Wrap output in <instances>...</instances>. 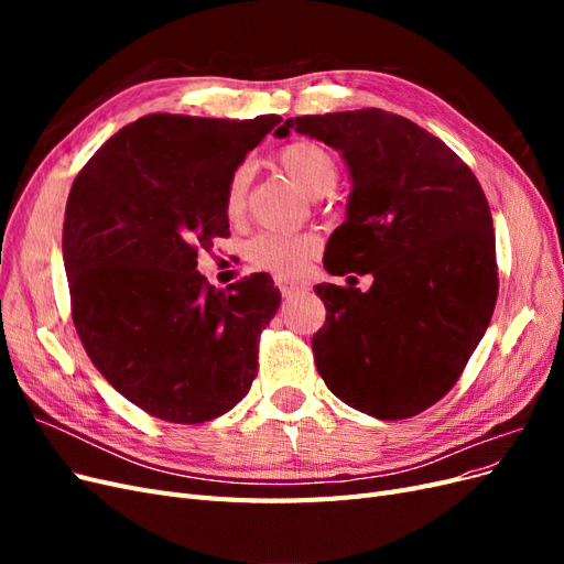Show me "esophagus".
Listing matches in <instances>:
<instances>
[{"label": "esophagus", "instance_id": "34e87169", "mask_svg": "<svg viewBox=\"0 0 564 564\" xmlns=\"http://www.w3.org/2000/svg\"><path fill=\"white\" fill-rule=\"evenodd\" d=\"M305 286L303 282H280V292H282V296L284 299H292V296H299L301 292H305Z\"/></svg>", "mask_w": 564, "mask_h": 564}]
</instances>
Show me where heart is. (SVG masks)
Here are the masks:
<instances>
[{"label": "heart", "mask_w": 564, "mask_h": 564, "mask_svg": "<svg viewBox=\"0 0 564 564\" xmlns=\"http://www.w3.org/2000/svg\"><path fill=\"white\" fill-rule=\"evenodd\" d=\"M284 172L292 176L301 191L311 197H322L334 191L338 181V166L327 148L313 141H296L280 150L278 155ZM249 187V166L240 164L232 169L226 183V214L240 216L245 209ZM317 242L311 235H289V232H263L256 237L249 247L251 261L275 272L280 278H294L305 270L315 256Z\"/></svg>", "instance_id": "1"}]
</instances>
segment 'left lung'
<instances>
[{
  "instance_id": "left-lung-1",
  "label": "left lung",
  "mask_w": 564,
  "mask_h": 564,
  "mask_svg": "<svg viewBox=\"0 0 564 564\" xmlns=\"http://www.w3.org/2000/svg\"><path fill=\"white\" fill-rule=\"evenodd\" d=\"M344 158L352 191L324 249L329 275H371L369 292L317 284L319 377L381 421L416 416L456 383L497 305V245L480 183L433 133L379 108L289 117ZM355 280V278H352Z\"/></svg>"
}]
</instances>
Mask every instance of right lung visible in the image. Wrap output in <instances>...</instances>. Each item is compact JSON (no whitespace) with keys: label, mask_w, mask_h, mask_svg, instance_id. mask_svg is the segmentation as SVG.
<instances>
[{"label":"right lung","mask_w":564,"mask_h":564,"mask_svg":"<svg viewBox=\"0 0 564 564\" xmlns=\"http://www.w3.org/2000/svg\"><path fill=\"white\" fill-rule=\"evenodd\" d=\"M280 122L148 115L73 183L63 263L77 334L106 381L162 421H212L256 379L280 289L256 272L220 292L197 251L230 235L226 183Z\"/></svg>","instance_id":"1"}]
</instances>
